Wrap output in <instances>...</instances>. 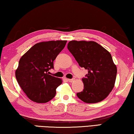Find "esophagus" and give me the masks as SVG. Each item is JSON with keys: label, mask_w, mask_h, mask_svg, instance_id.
I'll return each mask as SVG.
<instances>
[{"label": "esophagus", "mask_w": 134, "mask_h": 134, "mask_svg": "<svg viewBox=\"0 0 134 134\" xmlns=\"http://www.w3.org/2000/svg\"><path fill=\"white\" fill-rule=\"evenodd\" d=\"M74 80H75V79H68V81H69V82H72L74 81Z\"/></svg>", "instance_id": "esophagus-1"}]
</instances>
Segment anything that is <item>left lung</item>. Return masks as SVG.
<instances>
[{"instance_id": "1", "label": "left lung", "mask_w": 134, "mask_h": 134, "mask_svg": "<svg viewBox=\"0 0 134 134\" xmlns=\"http://www.w3.org/2000/svg\"><path fill=\"white\" fill-rule=\"evenodd\" d=\"M67 48L79 66L88 70L82 79L83 90L77 96L87 103L102 101L113 89L116 79L117 67L110 53L92 41H70Z\"/></svg>"}]
</instances>
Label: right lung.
I'll list each match as a JSON object with an SVG mask.
<instances>
[{"instance_id": "obj_1", "label": "right lung", "mask_w": 134, "mask_h": 134, "mask_svg": "<svg viewBox=\"0 0 134 134\" xmlns=\"http://www.w3.org/2000/svg\"><path fill=\"white\" fill-rule=\"evenodd\" d=\"M67 41H43L35 44L20 59L15 77L27 97L35 102L46 103L55 97L61 79L50 75L53 61Z\"/></svg>"}]
</instances>
